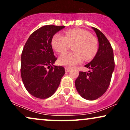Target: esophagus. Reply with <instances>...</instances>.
Masks as SVG:
<instances>
[{
    "label": "esophagus",
    "mask_w": 130,
    "mask_h": 130,
    "mask_svg": "<svg viewBox=\"0 0 130 130\" xmlns=\"http://www.w3.org/2000/svg\"><path fill=\"white\" fill-rule=\"evenodd\" d=\"M65 71H66V72H69V71H70V68H67V67L65 68Z\"/></svg>",
    "instance_id": "obj_1"
}]
</instances>
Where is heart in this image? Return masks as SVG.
<instances>
[{"label": "heart", "mask_w": 130, "mask_h": 130, "mask_svg": "<svg viewBox=\"0 0 130 130\" xmlns=\"http://www.w3.org/2000/svg\"><path fill=\"white\" fill-rule=\"evenodd\" d=\"M53 49L58 53H63L72 45L73 51L61 55L59 63L61 65L71 67L83 62L90 60L95 56L98 51V41L95 37L85 30H68L65 35L57 33L51 40Z\"/></svg>", "instance_id": "b5f03b06"}]
</instances>
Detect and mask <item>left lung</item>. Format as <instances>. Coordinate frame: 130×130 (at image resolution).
Instances as JSON below:
<instances>
[{
    "instance_id": "obj_1",
    "label": "left lung",
    "mask_w": 130,
    "mask_h": 130,
    "mask_svg": "<svg viewBox=\"0 0 130 130\" xmlns=\"http://www.w3.org/2000/svg\"><path fill=\"white\" fill-rule=\"evenodd\" d=\"M92 28L98 37V51L93 60L85 65L90 71H80L75 80L77 92L87 100H95L105 93L115 67L113 50L108 40L99 30Z\"/></svg>"
}]
</instances>
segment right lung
<instances>
[{
	"label": "right lung",
	"mask_w": 130,
	"mask_h": 130,
	"mask_svg": "<svg viewBox=\"0 0 130 130\" xmlns=\"http://www.w3.org/2000/svg\"><path fill=\"white\" fill-rule=\"evenodd\" d=\"M65 26L47 25L32 33L26 41L21 54V74L27 92L35 97L45 99L56 92L65 68L54 65L51 40ZM49 69V70H47Z\"/></svg>",
	"instance_id": "add662e5"
}]
</instances>
